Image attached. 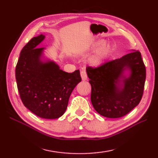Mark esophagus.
Returning <instances> with one entry per match:
<instances>
[{
	"label": "esophagus",
	"mask_w": 158,
	"mask_h": 158,
	"mask_svg": "<svg viewBox=\"0 0 158 158\" xmlns=\"http://www.w3.org/2000/svg\"><path fill=\"white\" fill-rule=\"evenodd\" d=\"M81 79L83 81H86L87 79H88V75H87V73L86 71L85 70H81Z\"/></svg>",
	"instance_id": "34e87169"
}]
</instances>
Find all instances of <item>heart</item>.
Wrapping results in <instances>:
<instances>
[{
	"instance_id": "b5f03b06",
	"label": "heart",
	"mask_w": 158,
	"mask_h": 158,
	"mask_svg": "<svg viewBox=\"0 0 158 158\" xmlns=\"http://www.w3.org/2000/svg\"><path fill=\"white\" fill-rule=\"evenodd\" d=\"M102 42H99L96 45L95 48H97L102 45ZM110 51V46L105 45L102 46L96 53L89 59V62L94 66H98L101 64L103 60H105L106 56L108 54Z\"/></svg>"
}]
</instances>
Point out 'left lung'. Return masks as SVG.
I'll use <instances>...</instances> for the list:
<instances>
[{
  "mask_svg": "<svg viewBox=\"0 0 158 158\" xmlns=\"http://www.w3.org/2000/svg\"><path fill=\"white\" fill-rule=\"evenodd\" d=\"M131 71L128 77L123 75ZM92 86L91 101L100 115L119 118L139 105L144 92L146 69L141 53L133 50L122 58L86 69Z\"/></svg>",
  "mask_w": 158,
  "mask_h": 158,
  "instance_id": "left-lung-1",
  "label": "left lung"
}]
</instances>
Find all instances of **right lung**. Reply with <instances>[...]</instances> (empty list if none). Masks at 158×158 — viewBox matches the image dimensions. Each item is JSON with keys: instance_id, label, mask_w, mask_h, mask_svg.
<instances>
[{"instance_id": "add662e5", "label": "right lung", "mask_w": 158, "mask_h": 158, "mask_svg": "<svg viewBox=\"0 0 158 158\" xmlns=\"http://www.w3.org/2000/svg\"><path fill=\"white\" fill-rule=\"evenodd\" d=\"M44 39L43 35L33 37L22 49L16 82L26 108L41 118L57 119L66 111L69 97L81 78L79 70L69 73L52 61H41L44 48L37 45Z\"/></svg>"}]
</instances>
